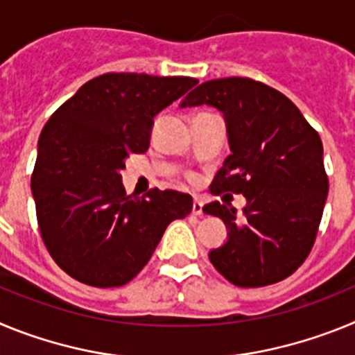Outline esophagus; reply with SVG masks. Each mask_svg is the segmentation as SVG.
<instances>
[{"label": "esophagus", "mask_w": 355, "mask_h": 355, "mask_svg": "<svg viewBox=\"0 0 355 355\" xmlns=\"http://www.w3.org/2000/svg\"><path fill=\"white\" fill-rule=\"evenodd\" d=\"M192 213L193 215H202V200L200 199H193V205H192Z\"/></svg>", "instance_id": "1"}]
</instances>
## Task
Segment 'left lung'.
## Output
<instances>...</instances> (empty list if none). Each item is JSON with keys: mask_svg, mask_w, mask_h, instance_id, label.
Returning <instances> with one entry per match:
<instances>
[{"mask_svg": "<svg viewBox=\"0 0 355 355\" xmlns=\"http://www.w3.org/2000/svg\"><path fill=\"white\" fill-rule=\"evenodd\" d=\"M199 105L224 114L231 147L209 190L247 199L241 213L218 200L202 208L227 227L209 261L236 286L279 283L311 252L322 220L329 180L320 135L284 94L250 78L206 81L181 108Z\"/></svg>", "mask_w": 355, "mask_h": 355, "instance_id": "1", "label": "left lung"}]
</instances>
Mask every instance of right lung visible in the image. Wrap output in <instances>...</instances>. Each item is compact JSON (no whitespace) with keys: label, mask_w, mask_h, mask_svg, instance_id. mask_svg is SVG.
I'll list each match as a JSON object with an SVG mask.
<instances>
[{"label":"right lung","mask_w":355,"mask_h":355,"mask_svg":"<svg viewBox=\"0 0 355 355\" xmlns=\"http://www.w3.org/2000/svg\"><path fill=\"white\" fill-rule=\"evenodd\" d=\"M199 81L106 72L46 122L31 193L44 245L62 270L96 288L130 283L167 225L192 211V197L153 188L128 196L121 171L149 149L155 117Z\"/></svg>","instance_id":"1"}]
</instances>
